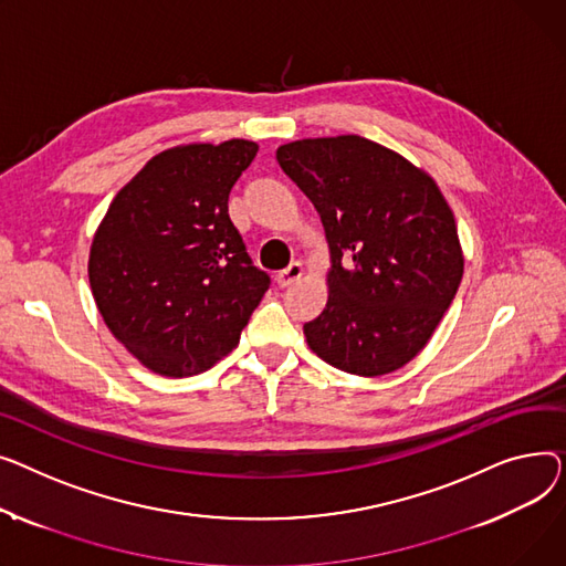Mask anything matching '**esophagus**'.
<instances>
[{
    "mask_svg": "<svg viewBox=\"0 0 566 566\" xmlns=\"http://www.w3.org/2000/svg\"><path fill=\"white\" fill-rule=\"evenodd\" d=\"M302 274H304V264H302V262H290L283 272L276 274V283H279L281 287H287V285H292L294 281L302 279Z\"/></svg>",
    "mask_w": 566,
    "mask_h": 566,
    "instance_id": "34e87169",
    "label": "esophagus"
}]
</instances>
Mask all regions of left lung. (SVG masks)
I'll return each instance as SVG.
<instances>
[{"instance_id":"1","label":"left lung","mask_w":566,"mask_h":566,"mask_svg":"<svg viewBox=\"0 0 566 566\" xmlns=\"http://www.w3.org/2000/svg\"><path fill=\"white\" fill-rule=\"evenodd\" d=\"M276 159L311 198L328 242V298L304 324L308 347L349 375L400 370L463 276L446 196L407 157L358 135L290 142Z\"/></svg>"}]
</instances>
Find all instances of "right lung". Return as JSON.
<instances>
[{
	"mask_svg": "<svg viewBox=\"0 0 566 566\" xmlns=\"http://www.w3.org/2000/svg\"><path fill=\"white\" fill-rule=\"evenodd\" d=\"M255 142L155 155L116 196L88 253L95 306L114 338L164 377L203 373L238 347L270 287L228 217Z\"/></svg>",
	"mask_w": 566,
	"mask_h": 566,
	"instance_id": "1",
	"label": "right lung"
}]
</instances>
